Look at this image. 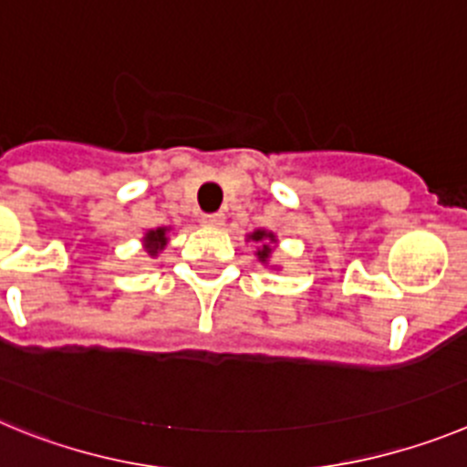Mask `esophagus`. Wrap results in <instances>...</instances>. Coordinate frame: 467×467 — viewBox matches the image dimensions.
<instances>
[{
  "label": "esophagus",
  "mask_w": 467,
  "mask_h": 467,
  "mask_svg": "<svg viewBox=\"0 0 467 467\" xmlns=\"http://www.w3.org/2000/svg\"><path fill=\"white\" fill-rule=\"evenodd\" d=\"M201 222H203L205 226H222V224H224V214H222V213L201 214Z\"/></svg>",
  "instance_id": "34e87169"
}]
</instances>
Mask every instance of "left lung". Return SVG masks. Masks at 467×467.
<instances>
[{
  "label": "left lung",
  "instance_id": "8db88e82",
  "mask_svg": "<svg viewBox=\"0 0 467 467\" xmlns=\"http://www.w3.org/2000/svg\"><path fill=\"white\" fill-rule=\"evenodd\" d=\"M250 238H253L254 243H259L257 257L262 259V262H266V259L271 257V241H274V234H266V231H254Z\"/></svg>",
  "mask_w": 467,
  "mask_h": 467
}]
</instances>
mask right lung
<instances>
[{
	"label": "right lung",
	"mask_w": 467,
	"mask_h": 467,
	"mask_svg": "<svg viewBox=\"0 0 467 467\" xmlns=\"http://www.w3.org/2000/svg\"><path fill=\"white\" fill-rule=\"evenodd\" d=\"M166 231L168 229H154V231H150L147 236H144V247H147V253H150L151 257H154L159 250H163V245H166V241H168Z\"/></svg>",
	"instance_id": "add662e5"
}]
</instances>
